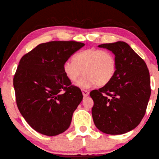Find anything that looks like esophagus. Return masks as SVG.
<instances>
[{
  "mask_svg": "<svg viewBox=\"0 0 159 159\" xmlns=\"http://www.w3.org/2000/svg\"><path fill=\"white\" fill-rule=\"evenodd\" d=\"M82 93H83V97H88L89 95V92H88L87 90H85V89H82Z\"/></svg>",
  "mask_w": 159,
  "mask_h": 159,
  "instance_id": "obj_1",
  "label": "esophagus"
}]
</instances>
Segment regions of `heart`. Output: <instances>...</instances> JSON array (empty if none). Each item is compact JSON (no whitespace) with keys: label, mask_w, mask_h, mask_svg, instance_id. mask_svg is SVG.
<instances>
[{"label":"heart","mask_w":159,"mask_h":159,"mask_svg":"<svg viewBox=\"0 0 159 159\" xmlns=\"http://www.w3.org/2000/svg\"><path fill=\"white\" fill-rule=\"evenodd\" d=\"M74 60L63 63L62 71L70 81H75L83 70L85 75L76 83L78 88L89 89L97 84L107 85L116 72V59L111 52L88 48L75 55Z\"/></svg>","instance_id":"heart-1"}]
</instances>
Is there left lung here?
<instances>
[{"label": "left lung", "instance_id": "obj_1", "mask_svg": "<svg viewBox=\"0 0 159 159\" xmlns=\"http://www.w3.org/2000/svg\"><path fill=\"white\" fill-rule=\"evenodd\" d=\"M111 51L116 72L107 85L92 90V115L103 133L120 135L131 131L145 114L151 94L149 72L144 60L125 42L98 46Z\"/></svg>", "mask_w": 159, "mask_h": 159}]
</instances>
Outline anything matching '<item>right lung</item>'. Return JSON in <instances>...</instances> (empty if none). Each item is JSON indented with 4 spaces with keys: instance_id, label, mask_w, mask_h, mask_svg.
Instances as JSON below:
<instances>
[{
    "instance_id": "right-lung-1",
    "label": "right lung",
    "mask_w": 159,
    "mask_h": 159,
    "mask_svg": "<svg viewBox=\"0 0 159 159\" xmlns=\"http://www.w3.org/2000/svg\"><path fill=\"white\" fill-rule=\"evenodd\" d=\"M84 46L74 41L43 43L20 60L13 80L16 104L28 125L40 134L54 136L70 127L83 94L71 85L62 65Z\"/></svg>"
}]
</instances>
